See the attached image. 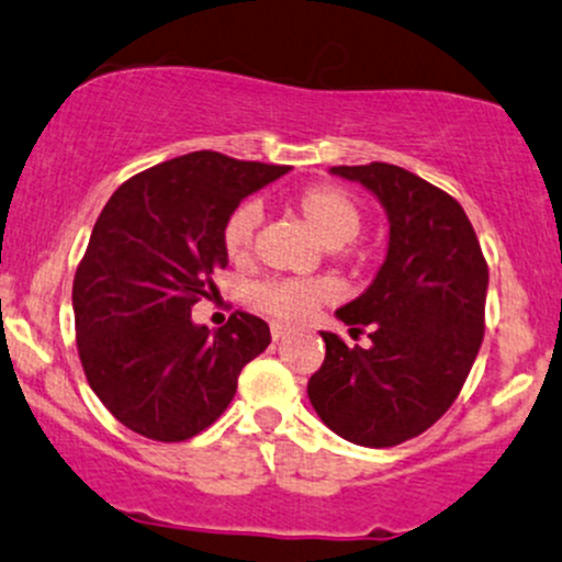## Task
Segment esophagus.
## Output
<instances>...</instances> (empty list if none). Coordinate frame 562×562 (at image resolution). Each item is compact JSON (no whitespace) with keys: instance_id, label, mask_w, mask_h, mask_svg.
<instances>
[{"instance_id":"obj_1","label":"esophagus","mask_w":562,"mask_h":562,"mask_svg":"<svg viewBox=\"0 0 562 562\" xmlns=\"http://www.w3.org/2000/svg\"><path fill=\"white\" fill-rule=\"evenodd\" d=\"M270 335H273V340L279 342L289 335V327H286V324H281V322H273V324H270Z\"/></svg>"}]
</instances>
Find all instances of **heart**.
<instances>
[{
	"label": "heart",
	"mask_w": 562,
	"mask_h": 562,
	"mask_svg": "<svg viewBox=\"0 0 562 562\" xmlns=\"http://www.w3.org/2000/svg\"><path fill=\"white\" fill-rule=\"evenodd\" d=\"M297 211L307 222V227L329 249H340V246L351 244L361 231V211L356 206L353 198L346 190H340V187H307L297 195ZM257 225L259 211L255 206H240L233 211V216L225 225V233H222L227 257L244 259L249 255ZM329 294V283L318 279L265 281L251 289V305L257 311L268 313V316L281 318V322H300V318L311 316L313 307L322 305Z\"/></svg>",
	"instance_id": "obj_1"
}]
</instances>
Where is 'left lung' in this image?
Returning <instances> with one entry per match:
<instances>
[{"label":"left lung","mask_w":562,"mask_h":562,"mask_svg":"<svg viewBox=\"0 0 562 562\" xmlns=\"http://www.w3.org/2000/svg\"><path fill=\"white\" fill-rule=\"evenodd\" d=\"M389 216V249L370 286L337 307L370 327V348L322 331L327 356L307 400L337 437L394 448L437 424L472 370L485 331L487 265L461 203L391 162L335 166Z\"/></svg>","instance_id":"left-lung-1"}]
</instances>
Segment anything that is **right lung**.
<instances>
[{
  "label": "right lung",
  "instance_id": "1",
  "mask_svg": "<svg viewBox=\"0 0 562 562\" xmlns=\"http://www.w3.org/2000/svg\"><path fill=\"white\" fill-rule=\"evenodd\" d=\"M289 166L190 153L128 179L90 233L71 289L90 389L131 431L182 442L233 402L238 375L270 346L251 313L222 329L192 322L209 276L227 268V220Z\"/></svg>",
  "mask_w": 562,
  "mask_h": 562
}]
</instances>
